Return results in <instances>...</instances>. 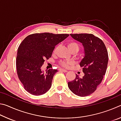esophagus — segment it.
Masks as SVG:
<instances>
[{"instance_id":"1","label":"esophagus","mask_w":121,"mask_h":121,"mask_svg":"<svg viewBox=\"0 0 121 121\" xmlns=\"http://www.w3.org/2000/svg\"><path fill=\"white\" fill-rule=\"evenodd\" d=\"M59 70L61 71H63V72H65V73H66V72H67V71H68L67 70H65V69H59Z\"/></svg>"}]
</instances>
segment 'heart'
<instances>
[{
    "instance_id": "heart-1",
    "label": "heart",
    "mask_w": 121,
    "mask_h": 121,
    "mask_svg": "<svg viewBox=\"0 0 121 121\" xmlns=\"http://www.w3.org/2000/svg\"><path fill=\"white\" fill-rule=\"evenodd\" d=\"M67 47L69 48V50L70 51H72L73 50L76 51H78L79 49V46L77 43L75 42H73V41H69L67 44ZM73 62L71 61H61L60 62V65L63 67H65V68H67V67H69V65H71Z\"/></svg>"
}]
</instances>
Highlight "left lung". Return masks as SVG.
Instances as JSON below:
<instances>
[{"mask_svg": "<svg viewBox=\"0 0 121 121\" xmlns=\"http://www.w3.org/2000/svg\"><path fill=\"white\" fill-rule=\"evenodd\" d=\"M82 43L85 56L80 63L84 76L76 75L73 81L69 82L68 87L75 95L86 97L93 93L101 83L107 68L108 51L104 43L91 34H70Z\"/></svg>", "mask_w": 121, "mask_h": 121, "instance_id": "1", "label": "left lung"}]
</instances>
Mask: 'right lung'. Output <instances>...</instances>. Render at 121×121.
Instances as JSON below:
<instances>
[{
  "label": "right lung",
  "instance_id": "obj_1",
  "mask_svg": "<svg viewBox=\"0 0 121 121\" xmlns=\"http://www.w3.org/2000/svg\"><path fill=\"white\" fill-rule=\"evenodd\" d=\"M69 34L36 33L28 36L17 49L16 66L18 77L24 89L34 95L46 93L52 85L56 69H50L44 73L41 67L45 59L52 56L53 51Z\"/></svg>",
  "mask_w": 121,
  "mask_h": 121
}]
</instances>
